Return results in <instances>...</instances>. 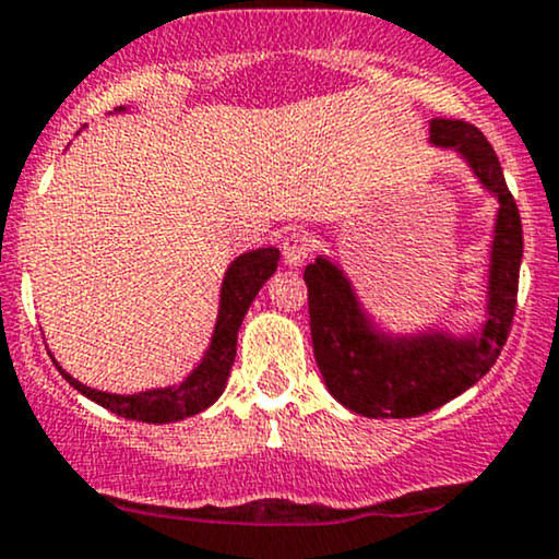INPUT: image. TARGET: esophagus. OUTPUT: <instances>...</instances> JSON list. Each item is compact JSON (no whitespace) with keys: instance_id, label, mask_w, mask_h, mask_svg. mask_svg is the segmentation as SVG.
Returning a JSON list of instances; mask_svg holds the SVG:
<instances>
[{"instance_id":"obj_1","label":"esophagus","mask_w":559,"mask_h":559,"mask_svg":"<svg viewBox=\"0 0 559 559\" xmlns=\"http://www.w3.org/2000/svg\"><path fill=\"white\" fill-rule=\"evenodd\" d=\"M281 250H284V263L288 267H299L309 260L312 255V242H309L307 235H301V231H292V235L284 237V242H281Z\"/></svg>"}]
</instances>
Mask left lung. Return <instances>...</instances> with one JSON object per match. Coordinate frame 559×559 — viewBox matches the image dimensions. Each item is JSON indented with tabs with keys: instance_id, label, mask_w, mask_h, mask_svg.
<instances>
[{
	"instance_id": "left-lung-1",
	"label": "left lung",
	"mask_w": 559,
	"mask_h": 559,
	"mask_svg": "<svg viewBox=\"0 0 559 559\" xmlns=\"http://www.w3.org/2000/svg\"><path fill=\"white\" fill-rule=\"evenodd\" d=\"M430 144L462 154L500 203L487 271V320L477 335L464 337L430 330L386 335L373 328L341 267L328 258L309 263L304 281L317 366L332 397L366 418H415L467 392L492 369L513 324L524 231L503 167L472 123L433 118Z\"/></svg>"
}]
</instances>
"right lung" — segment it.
Instances as JSON below:
<instances>
[{
  "label": "right lung",
  "mask_w": 559,
  "mask_h": 559,
  "mask_svg": "<svg viewBox=\"0 0 559 559\" xmlns=\"http://www.w3.org/2000/svg\"><path fill=\"white\" fill-rule=\"evenodd\" d=\"M126 110V108H118ZM281 252L275 247H260V250L245 252L227 267L222 284V301H218V317L214 337H211L209 350L203 353V361L190 371V377L178 386H165V390H150L139 394H110L92 390V386L76 381L56 364V369L76 392L90 397L97 405L108 407L110 413L121 415L126 420L141 423H175L190 415H198L218 400V394L227 386L231 364L237 356V332L242 324L247 309L255 299L260 288L278 267Z\"/></svg>",
  "instance_id": "add662e5"
}]
</instances>
